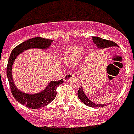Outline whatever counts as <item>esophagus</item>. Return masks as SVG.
Instances as JSON below:
<instances>
[{
    "label": "esophagus",
    "instance_id": "obj_1",
    "mask_svg": "<svg viewBox=\"0 0 134 134\" xmlns=\"http://www.w3.org/2000/svg\"><path fill=\"white\" fill-rule=\"evenodd\" d=\"M74 77H75L74 74L70 73V72H67V74H65V75L64 76V81H69L72 78H73Z\"/></svg>",
    "mask_w": 134,
    "mask_h": 134
}]
</instances>
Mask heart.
<instances>
[{"label": "heart", "mask_w": 134, "mask_h": 134, "mask_svg": "<svg viewBox=\"0 0 134 134\" xmlns=\"http://www.w3.org/2000/svg\"><path fill=\"white\" fill-rule=\"evenodd\" d=\"M83 51V48L81 46H75L70 47L64 53V59L68 62H73L81 57Z\"/></svg>", "instance_id": "heart-1"}]
</instances>
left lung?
I'll return each mask as SVG.
<instances>
[{
    "label": "left lung",
    "instance_id": "8db88e82",
    "mask_svg": "<svg viewBox=\"0 0 134 134\" xmlns=\"http://www.w3.org/2000/svg\"><path fill=\"white\" fill-rule=\"evenodd\" d=\"M93 42L97 45L98 47L101 48H104L110 47V46H117L118 45L116 44L115 42L112 41H108V40H105V39H102V38H99V37H93ZM77 96L80 100L83 102L86 105L91 107H102L106 106L105 104H96L95 103L92 102L86 96V94L84 93L83 88L80 87V88L78 90L77 92Z\"/></svg>",
    "mask_w": 134,
    "mask_h": 134
}]
</instances>
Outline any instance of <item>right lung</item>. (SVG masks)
Segmentation results:
<instances>
[{"instance_id":"add662e5","label":"right lung","mask_w":134,"mask_h":134,"mask_svg":"<svg viewBox=\"0 0 134 134\" xmlns=\"http://www.w3.org/2000/svg\"><path fill=\"white\" fill-rule=\"evenodd\" d=\"M52 41L53 40H48L40 37L29 39L16 46L12 50V54L8 59L6 74L12 95L15 98V99L20 104L31 109H38L41 107H43L51 103L57 96V88L62 83H64V80L61 79L57 81H51L46 87V88L41 93L37 94H27L19 91L15 86L12 76V64L16 57L22 51L32 48L43 49L47 48L51 45Z\"/></svg>"}]
</instances>
